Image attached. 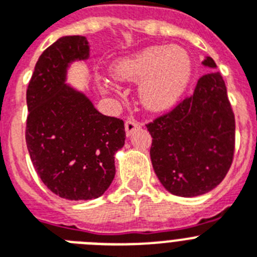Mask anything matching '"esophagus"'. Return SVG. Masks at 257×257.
<instances>
[{
  "instance_id": "1",
  "label": "esophagus",
  "mask_w": 257,
  "mask_h": 257,
  "mask_svg": "<svg viewBox=\"0 0 257 257\" xmlns=\"http://www.w3.org/2000/svg\"><path fill=\"white\" fill-rule=\"evenodd\" d=\"M140 122H138L136 119H134V118H128L126 122H124V130H126V134L128 136L131 135V134L134 133V131H136L138 128H140Z\"/></svg>"
}]
</instances>
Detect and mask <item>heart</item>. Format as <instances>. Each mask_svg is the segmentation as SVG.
Masks as SVG:
<instances>
[{
  "label": "heart",
  "mask_w": 257,
  "mask_h": 257,
  "mask_svg": "<svg viewBox=\"0 0 257 257\" xmlns=\"http://www.w3.org/2000/svg\"><path fill=\"white\" fill-rule=\"evenodd\" d=\"M110 74L122 82L140 81L143 105L161 112L171 108L184 94L192 76V60L181 47L153 46L115 60Z\"/></svg>",
  "instance_id": "heart-1"
}]
</instances>
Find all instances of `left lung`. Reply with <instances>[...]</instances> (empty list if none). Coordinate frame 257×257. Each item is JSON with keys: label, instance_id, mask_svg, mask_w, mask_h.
I'll return each instance as SVG.
<instances>
[{"label": "left lung", "instance_id": "obj_1", "mask_svg": "<svg viewBox=\"0 0 257 257\" xmlns=\"http://www.w3.org/2000/svg\"><path fill=\"white\" fill-rule=\"evenodd\" d=\"M205 67L216 64L207 56ZM157 178L171 194L196 197L217 187L234 156L235 119L217 70L197 82L194 92L147 124Z\"/></svg>", "mask_w": 257, "mask_h": 257}]
</instances>
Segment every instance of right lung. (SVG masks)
Returning <instances> with one entry per match:
<instances>
[{
    "label": "right lung",
    "mask_w": 257,
    "mask_h": 257,
    "mask_svg": "<svg viewBox=\"0 0 257 257\" xmlns=\"http://www.w3.org/2000/svg\"><path fill=\"white\" fill-rule=\"evenodd\" d=\"M83 36H65L38 59L27 88L26 142L41 180L54 194L87 201L104 194L124 145L122 119L97 112L88 97L65 85L69 64L88 58Z\"/></svg>",
    "instance_id": "add662e5"
}]
</instances>
